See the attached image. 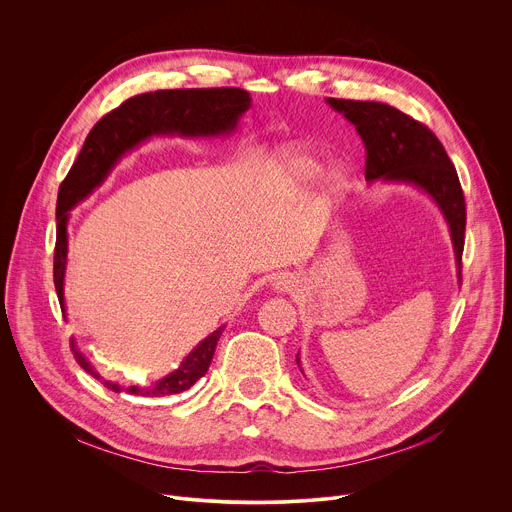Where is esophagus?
I'll use <instances>...</instances> for the list:
<instances>
[{
  "label": "esophagus",
  "instance_id": "34e87169",
  "mask_svg": "<svg viewBox=\"0 0 512 512\" xmlns=\"http://www.w3.org/2000/svg\"><path fill=\"white\" fill-rule=\"evenodd\" d=\"M273 287L277 289V291H291L293 289V279L291 277H287V275H279V277H275V281H273Z\"/></svg>",
  "mask_w": 512,
  "mask_h": 512
}]
</instances>
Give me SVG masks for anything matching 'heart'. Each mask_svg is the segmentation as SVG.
Returning a JSON list of instances; mask_svg holds the SVG:
<instances>
[{
	"label": "heart",
	"instance_id": "heart-1",
	"mask_svg": "<svg viewBox=\"0 0 512 512\" xmlns=\"http://www.w3.org/2000/svg\"><path fill=\"white\" fill-rule=\"evenodd\" d=\"M321 170H323V162L303 150L287 152L277 166L279 179L283 181L285 187H289L293 191H305L307 187H311L317 181V177L321 175ZM346 189H348L346 170H342V168L329 170L323 179L325 201L333 203L337 199H342Z\"/></svg>",
	"mask_w": 512,
	"mask_h": 512
}]
</instances>
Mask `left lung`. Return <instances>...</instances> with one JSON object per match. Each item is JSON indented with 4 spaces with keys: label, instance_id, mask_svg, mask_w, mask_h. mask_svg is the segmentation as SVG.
Returning <instances> with one entry per match:
<instances>
[{
    "label": "left lung",
    "instance_id": "left-lung-1",
    "mask_svg": "<svg viewBox=\"0 0 512 512\" xmlns=\"http://www.w3.org/2000/svg\"><path fill=\"white\" fill-rule=\"evenodd\" d=\"M327 104L342 112L362 136L366 146V181L408 183L432 197L448 223L458 279L462 281L464 193L456 168L436 134L412 116L382 102L327 98Z\"/></svg>",
    "mask_w": 512,
    "mask_h": 512
}]
</instances>
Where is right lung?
<instances>
[{
  "mask_svg": "<svg viewBox=\"0 0 512 512\" xmlns=\"http://www.w3.org/2000/svg\"><path fill=\"white\" fill-rule=\"evenodd\" d=\"M251 96L241 88H181V90H156L128 98L118 108L102 116L72 164L70 173L60 185L56 203V249H54V285L58 291L60 307L64 305V273L68 257V219L78 203L92 195L96 187L104 183L114 164L134 146L148 140L154 134H181V136H221L237 128L239 118L249 110ZM225 325L213 331L209 337L181 362L179 370L164 376L150 386H120L104 382L88 360L72 350L78 364L90 372L96 380L112 392H126L130 396L162 398L181 394L201 380L215 356L217 342Z\"/></svg>",
  "mask_w": 512,
  "mask_h": 512,
  "instance_id": "add662e5",
  "label": "right lung"
}]
</instances>
